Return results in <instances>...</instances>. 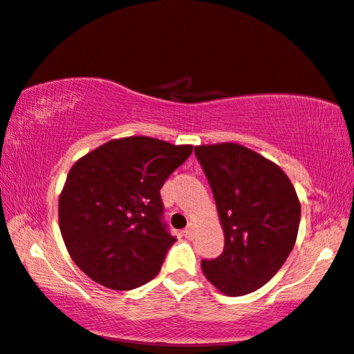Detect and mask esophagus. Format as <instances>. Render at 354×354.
I'll use <instances>...</instances> for the list:
<instances>
[{
  "label": "esophagus",
  "instance_id": "34e87169",
  "mask_svg": "<svg viewBox=\"0 0 354 354\" xmlns=\"http://www.w3.org/2000/svg\"><path fill=\"white\" fill-rule=\"evenodd\" d=\"M194 223H189V225L186 227V230H184V236H186V238H194Z\"/></svg>",
  "mask_w": 354,
  "mask_h": 354
}]
</instances>
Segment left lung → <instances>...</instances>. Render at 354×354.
<instances>
[{"mask_svg":"<svg viewBox=\"0 0 354 354\" xmlns=\"http://www.w3.org/2000/svg\"><path fill=\"white\" fill-rule=\"evenodd\" d=\"M195 154L225 236L222 255L201 261V271L223 295H249L276 276L293 250L299 198L282 168L243 145H200Z\"/></svg>","mask_w":354,"mask_h":354,"instance_id":"8db88e82","label":"left lung"}]
</instances>
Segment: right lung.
Listing matches in <instances>:
<instances>
[{"label": "right lung", "mask_w": 354, "mask_h": 354, "mask_svg": "<svg viewBox=\"0 0 354 354\" xmlns=\"http://www.w3.org/2000/svg\"><path fill=\"white\" fill-rule=\"evenodd\" d=\"M192 149L124 137L72 165L59 194V230L71 258L89 279L111 290H132L159 274L176 241L162 222L159 190Z\"/></svg>", "instance_id": "obj_1"}]
</instances>
